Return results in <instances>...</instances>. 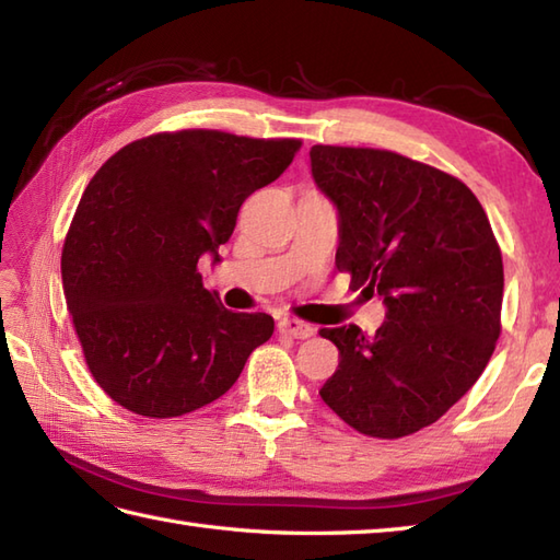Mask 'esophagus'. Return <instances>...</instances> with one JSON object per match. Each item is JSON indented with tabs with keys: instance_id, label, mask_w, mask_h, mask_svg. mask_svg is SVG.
<instances>
[{
	"instance_id": "esophagus-1",
	"label": "esophagus",
	"mask_w": 560,
	"mask_h": 560,
	"mask_svg": "<svg viewBox=\"0 0 560 560\" xmlns=\"http://www.w3.org/2000/svg\"><path fill=\"white\" fill-rule=\"evenodd\" d=\"M279 331L283 337L307 339V337L315 335V327L307 325V323H301V319H295V317H283V319H279Z\"/></svg>"
}]
</instances>
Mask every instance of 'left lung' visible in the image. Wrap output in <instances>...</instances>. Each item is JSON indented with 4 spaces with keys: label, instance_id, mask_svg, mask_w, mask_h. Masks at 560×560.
Instances as JSON below:
<instances>
[{
    "label": "left lung",
    "instance_id": "obj_1",
    "mask_svg": "<svg viewBox=\"0 0 560 560\" xmlns=\"http://www.w3.org/2000/svg\"><path fill=\"white\" fill-rule=\"evenodd\" d=\"M339 211L337 269L387 305L375 335L319 329L339 368L319 397L355 431L395 440L467 395L501 337L503 257L479 199L455 175L385 149H311Z\"/></svg>",
    "mask_w": 560,
    "mask_h": 560
}]
</instances>
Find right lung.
<instances>
[{
	"label": "right lung",
	"mask_w": 560,
	"mask_h": 560,
	"mask_svg": "<svg viewBox=\"0 0 560 560\" xmlns=\"http://www.w3.org/2000/svg\"><path fill=\"white\" fill-rule=\"evenodd\" d=\"M299 149L301 139L180 129L132 141L91 177L62 283L89 371L120 407L149 419L207 407L273 335L271 315L225 311L197 261H219L243 201Z\"/></svg>",
	"instance_id": "add662e5"
}]
</instances>
